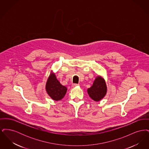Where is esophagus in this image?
I'll return each mask as SVG.
<instances>
[{"mask_svg": "<svg viewBox=\"0 0 149 149\" xmlns=\"http://www.w3.org/2000/svg\"><path fill=\"white\" fill-rule=\"evenodd\" d=\"M78 85H79L78 84H72V87H75V86H77Z\"/></svg>", "mask_w": 149, "mask_h": 149, "instance_id": "esophagus-1", "label": "esophagus"}]
</instances>
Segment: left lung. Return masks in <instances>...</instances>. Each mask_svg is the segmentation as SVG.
<instances>
[{
    "label": "left lung",
    "mask_w": 149,
    "mask_h": 149,
    "mask_svg": "<svg viewBox=\"0 0 149 149\" xmlns=\"http://www.w3.org/2000/svg\"><path fill=\"white\" fill-rule=\"evenodd\" d=\"M87 91L93 100L96 102L100 100L106 94L107 85L104 80L100 77H97L92 86Z\"/></svg>",
    "instance_id": "left-lung-1"
}]
</instances>
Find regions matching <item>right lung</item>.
Returning a JSON list of instances; mask_svg holds the SVG:
<instances>
[{
	"label": "right lung",
	"instance_id": "1",
	"mask_svg": "<svg viewBox=\"0 0 149 149\" xmlns=\"http://www.w3.org/2000/svg\"><path fill=\"white\" fill-rule=\"evenodd\" d=\"M46 90L50 97L55 100H60L64 98L67 88L60 84L55 74L52 73L49 77L46 85Z\"/></svg>",
	"mask_w": 149,
	"mask_h": 149
}]
</instances>
